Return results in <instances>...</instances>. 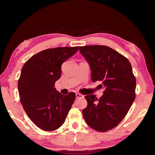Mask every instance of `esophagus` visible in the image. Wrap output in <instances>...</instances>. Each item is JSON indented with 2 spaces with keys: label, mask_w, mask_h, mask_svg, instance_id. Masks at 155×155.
I'll list each match as a JSON object with an SVG mask.
<instances>
[{
  "label": "esophagus",
  "mask_w": 155,
  "mask_h": 155,
  "mask_svg": "<svg viewBox=\"0 0 155 155\" xmlns=\"http://www.w3.org/2000/svg\"><path fill=\"white\" fill-rule=\"evenodd\" d=\"M76 96L77 98H82V97H84L82 94H79V93H76Z\"/></svg>",
  "instance_id": "esophagus-1"
}]
</instances>
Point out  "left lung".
Returning <instances> with one entry per match:
<instances>
[{"instance_id": "left-lung-1", "label": "left lung", "mask_w": 155, "mask_h": 155, "mask_svg": "<svg viewBox=\"0 0 155 155\" xmlns=\"http://www.w3.org/2000/svg\"><path fill=\"white\" fill-rule=\"evenodd\" d=\"M79 51L91 68L92 81H101L105 89L99 100L94 94L85 96L87 106L83 116L92 129L105 132L121 122L134 100L132 67L127 59L109 46H80Z\"/></svg>"}]
</instances>
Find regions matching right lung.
I'll use <instances>...</instances> for the list:
<instances>
[{
  "label": "right lung",
  "mask_w": 155,
  "mask_h": 155,
  "mask_svg": "<svg viewBox=\"0 0 155 155\" xmlns=\"http://www.w3.org/2000/svg\"><path fill=\"white\" fill-rule=\"evenodd\" d=\"M79 46L58 47L40 51L23 66L18 81L21 104L38 127L46 131L58 129L66 119L76 94L64 96L55 83L61 75V65L76 54Z\"/></svg>",
  "instance_id": "1"
}]
</instances>
